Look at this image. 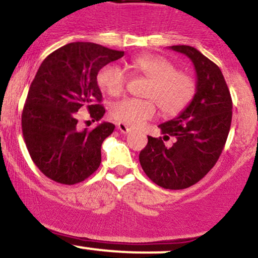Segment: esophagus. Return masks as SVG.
I'll use <instances>...</instances> for the list:
<instances>
[{"label": "esophagus", "mask_w": 258, "mask_h": 258, "mask_svg": "<svg viewBox=\"0 0 258 258\" xmlns=\"http://www.w3.org/2000/svg\"><path fill=\"white\" fill-rule=\"evenodd\" d=\"M118 129H119V132L123 133V134H128L130 132V126L126 125L125 123H118Z\"/></svg>", "instance_id": "34e87169"}]
</instances>
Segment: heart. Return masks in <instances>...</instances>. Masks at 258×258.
Returning a JSON list of instances; mask_svg holds the SVG:
<instances>
[{
    "instance_id": "heart-1",
    "label": "heart",
    "mask_w": 258,
    "mask_h": 258,
    "mask_svg": "<svg viewBox=\"0 0 258 258\" xmlns=\"http://www.w3.org/2000/svg\"><path fill=\"white\" fill-rule=\"evenodd\" d=\"M130 73L143 75L150 80L145 97L151 100L124 98L112 106V115L130 125H140L151 119L156 105L166 115H174L189 105L195 92V83L190 75L176 71L174 63L158 54H143L126 66ZM97 82L109 96H119L125 90L128 77L120 67L107 64L101 68ZM156 103L155 104L154 102Z\"/></svg>"
}]
</instances>
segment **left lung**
Masks as SVG:
<instances>
[{"label":"left lung","instance_id":"1","mask_svg":"<svg viewBox=\"0 0 258 258\" xmlns=\"http://www.w3.org/2000/svg\"><path fill=\"white\" fill-rule=\"evenodd\" d=\"M189 57L196 71V92L178 117L158 125L163 137L149 138L139 155L146 175L158 186L186 189L212 169L224 149L231 124L230 92L219 67L195 47L170 46ZM173 137L175 143L164 141Z\"/></svg>","mask_w":258,"mask_h":258}]
</instances>
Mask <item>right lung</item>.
<instances>
[{
	"label": "right lung",
	"mask_w": 258,
	"mask_h": 258,
	"mask_svg": "<svg viewBox=\"0 0 258 258\" xmlns=\"http://www.w3.org/2000/svg\"><path fill=\"white\" fill-rule=\"evenodd\" d=\"M123 56L124 51L98 43L71 42L40 66L23 108L22 130L31 160L56 183H80L100 167L101 145L114 124L103 121L80 130L78 111L88 108L92 121L103 117L97 74Z\"/></svg>",
	"instance_id": "add662e5"
}]
</instances>
